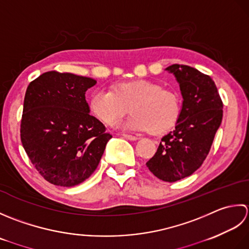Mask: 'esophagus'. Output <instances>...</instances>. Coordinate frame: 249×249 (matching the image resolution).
Returning <instances> with one entry per match:
<instances>
[{"label":"esophagus","mask_w":249,"mask_h":249,"mask_svg":"<svg viewBox=\"0 0 249 249\" xmlns=\"http://www.w3.org/2000/svg\"><path fill=\"white\" fill-rule=\"evenodd\" d=\"M121 135H123L124 139L130 140V141H136V140H138V138H136V136L131 135V134H121Z\"/></svg>","instance_id":"1"}]
</instances>
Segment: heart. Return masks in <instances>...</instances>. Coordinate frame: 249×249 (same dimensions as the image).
Instances as JSON below:
<instances>
[{"instance_id": "heart-1", "label": "heart", "mask_w": 249, "mask_h": 249, "mask_svg": "<svg viewBox=\"0 0 249 249\" xmlns=\"http://www.w3.org/2000/svg\"><path fill=\"white\" fill-rule=\"evenodd\" d=\"M89 105L95 117L109 125L131 110L133 114L121 125L136 131H149L156 135L173 128L181 110L178 93L146 79L121 83L114 91L96 90L91 95Z\"/></svg>"}]
</instances>
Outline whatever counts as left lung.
<instances>
[{"instance_id":"left-lung-1","label":"left lung","mask_w":249,"mask_h":249,"mask_svg":"<svg viewBox=\"0 0 249 249\" xmlns=\"http://www.w3.org/2000/svg\"><path fill=\"white\" fill-rule=\"evenodd\" d=\"M165 70L175 75L184 101L175 130L161 139L146 165L159 179L174 182L190 176L209 155L222 120V101L209 75L180 64Z\"/></svg>"}]
</instances>
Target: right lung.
<instances>
[{
	"instance_id": "1",
	"label": "right lung",
	"mask_w": 249,
	"mask_h": 249,
	"mask_svg": "<svg viewBox=\"0 0 249 249\" xmlns=\"http://www.w3.org/2000/svg\"><path fill=\"white\" fill-rule=\"evenodd\" d=\"M96 80L50 71L29 84L20 138L35 169L50 184L73 187L91 176L111 139L89 114L85 93Z\"/></svg>"
}]
</instances>
